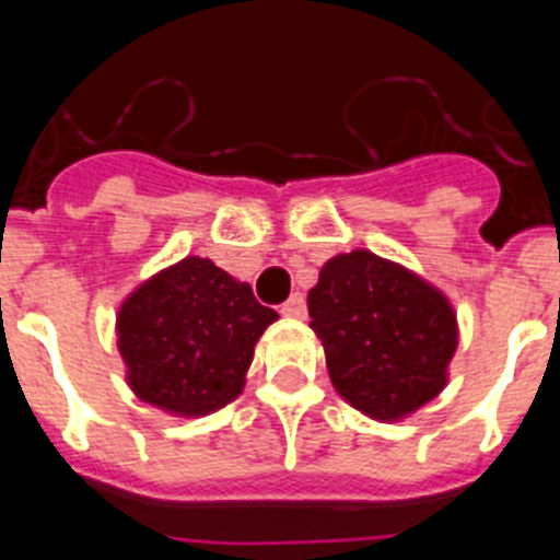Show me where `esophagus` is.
Wrapping results in <instances>:
<instances>
[{"label":"esophagus","mask_w":560,"mask_h":560,"mask_svg":"<svg viewBox=\"0 0 560 560\" xmlns=\"http://www.w3.org/2000/svg\"><path fill=\"white\" fill-rule=\"evenodd\" d=\"M280 314L294 316V319H303L305 316V296L303 294H291L283 305H280Z\"/></svg>","instance_id":"obj_1"}]
</instances>
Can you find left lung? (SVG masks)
Wrapping results in <instances>:
<instances>
[{"label": "left lung", "mask_w": 560, "mask_h": 560, "mask_svg": "<svg viewBox=\"0 0 560 560\" xmlns=\"http://www.w3.org/2000/svg\"><path fill=\"white\" fill-rule=\"evenodd\" d=\"M308 314L336 393L359 412L400 420L446 387L457 314L415 271L368 249L330 257Z\"/></svg>", "instance_id": "1"}]
</instances>
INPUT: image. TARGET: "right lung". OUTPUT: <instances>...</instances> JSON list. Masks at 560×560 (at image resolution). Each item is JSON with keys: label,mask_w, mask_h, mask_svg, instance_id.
I'll use <instances>...</instances> for the list:
<instances>
[{"label": "right lung", "mask_w": 560, "mask_h": 560, "mask_svg": "<svg viewBox=\"0 0 560 560\" xmlns=\"http://www.w3.org/2000/svg\"><path fill=\"white\" fill-rule=\"evenodd\" d=\"M277 311L207 257H185L133 289L117 348L133 395L182 418L226 407L244 389L257 339Z\"/></svg>", "instance_id": "obj_1"}]
</instances>
